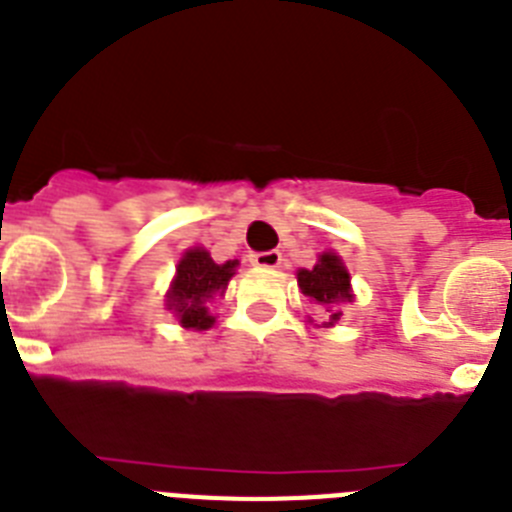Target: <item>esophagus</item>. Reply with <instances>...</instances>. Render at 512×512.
Instances as JSON below:
<instances>
[{"mask_svg":"<svg viewBox=\"0 0 512 512\" xmlns=\"http://www.w3.org/2000/svg\"><path fill=\"white\" fill-rule=\"evenodd\" d=\"M251 261L256 266H261V269H277V266L282 264V253H279V251H259V253H253Z\"/></svg>","mask_w":512,"mask_h":512,"instance_id":"esophagus-1","label":"esophagus"}]
</instances>
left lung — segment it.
Here are the masks:
<instances>
[{
	"label": "left lung",
	"mask_w": 512,
	"mask_h": 512,
	"mask_svg": "<svg viewBox=\"0 0 512 512\" xmlns=\"http://www.w3.org/2000/svg\"><path fill=\"white\" fill-rule=\"evenodd\" d=\"M300 289L310 300L325 307L328 312V325L341 320V302H351V279H348L346 266L341 264L338 256L333 253H323L320 261L312 269H302L297 274Z\"/></svg>",
	"instance_id": "left-lung-1"
}]
</instances>
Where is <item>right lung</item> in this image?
Here are the masks:
<instances>
[{"label":"right lung","mask_w":512,"mask_h":512,"mask_svg":"<svg viewBox=\"0 0 512 512\" xmlns=\"http://www.w3.org/2000/svg\"><path fill=\"white\" fill-rule=\"evenodd\" d=\"M238 261L215 264L210 253L192 248L176 266V279L169 289V307L179 315L184 328L207 330L215 318L207 312V302L215 295H223L230 277L235 274Z\"/></svg>","instance_id":"1"}]
</instances>
